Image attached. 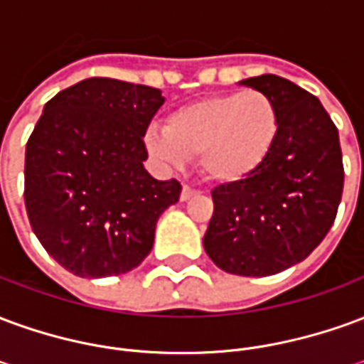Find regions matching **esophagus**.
Returning a JSON list of instances; mask_svg holds the SVG:
<instances>
[{"label":"esophagus","instance_id":"1","mask_svg":"<svg viewBox=\"0 0 364 364\" xmlns=\"http://www.w3.org/2000/svg\"><path fill=\"white\" fill-rule=\"evenodd\" d=\"M197 193H198V191L191 189V187H187V185H185V187L181 189V200H189V198L195 197Z\"/></svg>","mask_w":364,"mask_h":364}]
</instances>
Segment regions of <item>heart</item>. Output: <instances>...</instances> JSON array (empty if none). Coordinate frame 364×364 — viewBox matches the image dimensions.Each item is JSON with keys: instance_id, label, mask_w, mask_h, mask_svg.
Masks as SVG:
<instances>
[{"instance_id": "1", "label": "heart", "mask_w": 364, "mask_h": 364, "mask_svg": "<svg viewBox=\"0 0 364 364\" xmlns=\"http://www.w3.org/2000/svg\"><path fill=\"white\" fill-rule=\"evenodd\" d=\"M277 107L261 91L208 97L183 105L150 128L146 150L158 164L181 167L198 154L203 173L214 183H236L259 169L279 136Z\"/></svg>"}]
</instances>
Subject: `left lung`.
Listing matches in <instances>:
<instances>
[{"mask_svg": "<svg viewBox=\"0 0 364 364\" xmlns=\"http://www.w3.org/2000/svg\"><path fill=\"white\" fill-rule=\"evenodd\" d=\"M240 83L273 101L281 127L259 169L213 191L203 244L226 273L269 277L304 261L326 237L343 193V161L318 97L273 74Z\"/></svg>", "mask_w": 364, "mask_h": 364, "instance_id": "8db88e82", "label": "left lung"}]
</instances>
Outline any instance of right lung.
Wrapping results in <instances>:
<instances>
[{"label": "right lung", "mask_w": 364, "mask_h": 364, "mask_svg": "<svg viewBox=\"0 0 364 364\" xmlns=\"http://www.w3.org/2000/svg\"><path fill=\"white\" fill-rule=\"evenodd\" d=\"M161 91L90 77L44 105L25 151L31 228L60 265L85 279L138 267L181 185L154 179L144 134Z\"/></svg>", "instance_id": "1"}]
</instances>
